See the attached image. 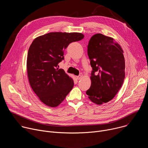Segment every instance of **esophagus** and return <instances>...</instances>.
<instances>
[{"instance_id":"obj_1","label":"esophagus","mask_w":148,"mask_h":148,"mask_svg":"<svg viewBox=\"0 0 148 148\" xmlns=\"http://www.w3.org/2000/svg\"><path fill=\"white\" fill-rule=\"evenodd\" d=\"M82 77V74H80V75H79L78 76H77L76 78H77V79H80Z\"/></svg>"}]
</instances>
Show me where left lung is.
<instances>
[{
  "instance_id": "obj_1",
  "label": "left lung",
  "mask_w": 148,
  "mask_h": 148,
  "mask_svg": "<svg viewBox=\"0 0 148 148\" xmlns=\"http://www.w3.org/2000/svg\"><path fill=\"white\" fill-rule=\"evenodd\" d=\"M87 50L92 71L91 87L86 94L92 102L101 105L113 99L122 86L123 51L113 38L100 33L91 37Z\"/></svg>"
}]
</instances>
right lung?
<instances>
[{
  "label": "right lung",
  "mask_w": 148,
  "mask_h": 148,
  "mask_svg": "<svg viewBox=\"0 0 148 148\" xmlns=\"http://www.w3.org/2000/svg\"><path fill=\"white\" fill-rule=\"evenodd\" d=\"M80 33L52 32L36 37L27 57L30 85L40 100L50 107L60 105L73 89L74 81L58 68L70 43L82 40Z\"/></svg>",
  "instance_id": "add662e5"
}]
</instances>
